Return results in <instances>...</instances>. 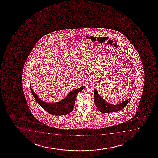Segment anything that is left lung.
I'll return each instance as SVG.
<instances>
[{
  "mask_svg": "<svg viewBox=\"0 0 158 158\" xmlns=\"http://www.w3.org/2000/svg\"><path fill=\"white\" fill-rule=\"evenodd\" d=\"M131 97L130 98L127 100H125L120 104L117 105L111 104L109 102H107L106 100L102 98V97L99 95L98 91L96 89H94V100L95 105L96 106L97 109L103 113H113L122 110L123 108L125 107L127 104H128L130 100L132 98Z\"/></svg>",
  "mask_w": 158,
  "mask_h": 158,
  "instance_id": "1",
  "label": "left lung"
}]
</instances>
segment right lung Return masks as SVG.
<instances>
[{
	"label": "right lung",
	"mask_w": 158,
	"mask_h": 158,
	"mask_svg": "<svg viewBox=\"0 0 158 158\" xmlns=\"http://www.w3.org/2000/svg\"><path fill=\"white\" fill-rule=\"evenodd\" d=\"M85 87V86L84 85L78 89L72 90L64 98L58 102L48 103L44 102L43 100H41L35 93H34L30 85V89L32 92V95L34 98L35 99L37 103L45 110L48 112V113L56 116L67 115L73 111L77 96L78 93L81 92Z\"/></svg>",
	"instance_id": "obj_1"
}]
</instances>
